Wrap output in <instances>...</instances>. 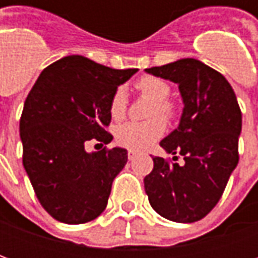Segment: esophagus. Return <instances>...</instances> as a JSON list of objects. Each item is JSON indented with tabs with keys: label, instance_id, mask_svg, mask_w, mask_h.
I'll return each instance as SVG.
<instances>
[{
	"label": "esophagus",
	"instance_id": "esophagus-1",
	"mask_svg": "<svg viewBox=\"0 0 258 258\" xmlns=\"http://www.w3.org/2000/svg\"><path fill=\"white\" fill-rule=\"evenodd\" d=\"M137 155H138V153H137L135 151H128V159H130V160H133L134 157H137Z\"/></svg>",
	"mask_w": 258,
	"mask_h": 258
}]
</instances>
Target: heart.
Returning <instances> with one entry per match:
<instances>
[{
    "instance_id": "heart-1",
    "label": "heart",
    "mask_w": 258,
    "mask_h": 258,
    "mask_svg": "<svg viewBox=\"0 0 258 258\" xmlns=\"http://www.w3.org/2000/svg\"><path fill=\"white\" fill-rule=\"evenodd\" d=\"M135 88L141 94L153 99L149 112L151 116L163 114L166 117H170L173 114V105L167 101V96L170 95V85L164 80L153 76H145L135 83ZM125 109H127L125 91L120 87L113 92L110 99V106H109L110 116L114 120H120L124 117ZM164 131H166V123L162 117H153L142 123L128 121L118 125L116 130V140L120 145L128 149L142 151L149 148L153 142H156L164 134Z\"/></svg>"
}]
</instances>
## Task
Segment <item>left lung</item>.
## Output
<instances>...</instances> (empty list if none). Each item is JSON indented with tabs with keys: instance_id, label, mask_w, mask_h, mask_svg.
<instances>
[{
	"instance_id": "obj_1",
	"label": "left lung",
	"mask_w": 258,
	"mask_h": 258,
	"mask_svg": "<svg viewBox=\"0 0 258 258\" xmlns=\"http://www.w3.org/2000/svg\"><path fill=\"white\" fill-rule=\"evenodd\" d=\"M146 73L178 85L184 109L177 128L160 146L185 163L153 157V170L144 179L149 203L170 221L195 222L218 203L238 166L242 113L227 79L198 59L145 69Z\"/></svg>"
}]
</instances>
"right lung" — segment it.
Masks as SVG:
<instances>
[{
    "instance_id": "obj_1",
    "label": "right lung",
    "mask_w": 258,
    "mask_h": 258,
    "mask_svg": "<svg viewBox=\"0 0 258 258\" xmlns=\"http://www.w3.org/2000/svg\"><path fill=\"white\" fill-rule=\"evenodd\" d=\"M138 69L107 68L70 55L49 64L26 98L20 117L23 166L41 206L64 224H84L106 209L116 178L128 160L124 148L87 152L113 137L110 99Z\"/></svg>"
}]
</instances>
